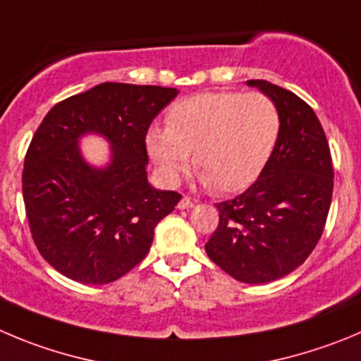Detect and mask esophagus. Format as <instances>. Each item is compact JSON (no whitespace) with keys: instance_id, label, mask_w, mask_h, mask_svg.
Here are the masks:
<instances>
[{"instance_id":"1","label":"esophagus","mask_w":361,"mask_h":361,"mask_svg":"<svg viewBox=\"0 0 361 361\" xmlns=\"http://www.w3.org/2000/svg\"><path fill=\"white\" fill-rule=\"evenodd\" d=\"M192 207H194V201L187 196L181 197V201L178 203V208H180V210H188V208H192Z\"/></svg>"}]
</instances>
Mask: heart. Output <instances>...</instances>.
Masks as SVG:
<instances>
[{
    "mask_svg": "<svg viewBox=\"0 0 361 361\" xmlns=\"http://www.w3.org/2000/svg\"><path fill=\"white\" fill-rule=\"evenodd\" d=\"M151 128L146 147L167 183L192 164L214 192L249 187L271 158L281 130L274 101L262 92H203L180 101Z\"/></svg>",
    "mask_w": 361,
    "mask_h": 361,
    "instance_id": "1",
    "label": "heart"
}]
</instances>
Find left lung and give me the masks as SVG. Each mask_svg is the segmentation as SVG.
<instances>
[{"label":"left lung","mask_w":361,"mask_h":361,"mask_svg":"<svg viewBox=\"0 0 361 361\" xmlns=\"http://www.w3.org/2000/svg\"><path fill=\"white\" fill-rule=\"evenodd\" d=\"M271 97L281 130L258 180L217 204L219 226L204 244L214 264L237 281L260 285L298 269L317 245L333 194L328 139L308 104L265 80H247Z\"/></svg>","instance_id":"left-lung-1"}]
</instances>
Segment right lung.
<instances>
[{
	"mask_svg": "<svg viewBox=\"0 0 361 361\" xmlns=\"http://www.w3.org/2000/svg\"><path fill=\"white\" fill-rule=\"evenodd\" d=\"M178 89L99 83L60 101L33 135L23 200L33 242L60 274L85 285L116 281L144 260L154 228L181 200L147 181L146 133ZM99 134L109 161L92 166L79 140Z\"/></svg>",
	"mask_w": 361,
	"mask_h": 361,
	"instance_id": "add662e5",
	"label": "right lung"
}]
</instances>
